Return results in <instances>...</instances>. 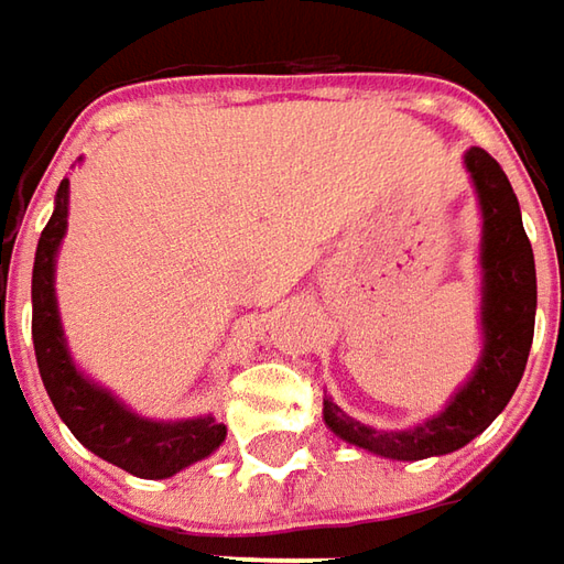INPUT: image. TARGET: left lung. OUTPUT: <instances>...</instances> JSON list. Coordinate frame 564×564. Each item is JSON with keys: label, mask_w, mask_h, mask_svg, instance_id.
<instances>
[{"label": "left lung", "mask_w": 564, "mask_h": 564, "mask_svg": "<svg viewBox=\"0 0 564 564\" xmlns=\"http://www.w3.org/2000/svg\"><path fill=\"white\" fill-rule=\"evenodd\" d=\"M465 165L484 209V358L474 377L448 401L443 414L401 433L364 426L336 401L326 399L323 404V421L336 436L382 458L421 462L467 445L499 417L528 367L536 316V270L528 231L521 226V206L502 165L484 147H470Z\"/></svg>", "instance_id": "1"}]
</instances>
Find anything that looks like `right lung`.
<instances>
[{
  "mask_svg": "<svg viewBox=\"0 0 564 564\" xmlns=\"http://www.w3.org/2000/svg\"><path fill=\"white\" fill-rule=\"evenodd\" d=\"M65 226H68V178H62L55 191V209L40 235L33 257L31 333L43 386L53 399L58 417L68 423L77 443L87 445L94 455L134 477H147V480L172 477L182 467L216 452L226 440V423H216L213 417L178 423L143 421L112 399L106 389L77 373L62 338L53 289L55 250L65 235Z\"/></svg>",
  "mask_w": 564,
  "mask_h": 564,
  "instance_id": "right-lung-1",
  "label": "right lung"
}]
</instances>
